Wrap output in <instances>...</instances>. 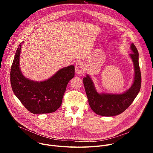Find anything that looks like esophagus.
Returning a JSON list of instances; mask_svg holds the SVG:
<instances>
[{"instance_id": "obj_1", "label": "esophagus", "mask_w": 153, "mask_h": 153, "mask_svg": "<svg viewBox=\"0 0 153 153\" xmlns=\"http://www.w3.org/2000/svg\"><path fill=\"white\" fill-rule=\"evenodd\" d=\"M76 72L77 74H83L85 72V67L81 62H78L75 66Z\"/></svg>"}]
</instances>
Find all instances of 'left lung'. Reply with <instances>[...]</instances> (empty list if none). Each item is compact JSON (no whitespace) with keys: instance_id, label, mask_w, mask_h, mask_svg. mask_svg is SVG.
I'll list each match as a JSON object with an SVG mask.
<instances>
[{"instance_id":"obj_1","label":"left lung","mask_w":153,"mask_h":153,"mask_svg":"<svg viewBox=\"0 0 153 153\" xmlns=\"http://www.w3.org/2000/svg\"><path fill=\"white\" fill-rule=\"evenodd\" d=\"M133 53L131 57L135 70L133 85L126 92L121 94H99L95 90L91 78L86 76L83 79L85 90L89 105L97 114L103 116H114L121 114L133 103L137 96L141 86V73L139 65V53L134 43L131 45Z\"/></svg>"}]
</instances>
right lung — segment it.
Wrapping results in <instances>:
<instances>
[{
	"label": "right lung",
	"instance_id": "right-lung-1",
	"mask_svg": "<svg viewBox=\"0 0 153 153\" xmlns=\"http://www.w3.org/2000/svg\"><path fill=\"white\" fill-rule=\"evenodd\" d=\"M22 43L16 50L11 68L12 90L20 102L31 113H53L60 106L67 86L74 77V67L70 65L63 68L45 81L37 82L28 80L22 74L19 69Z\"/></svg>",
	"mask_w": 153,
	"mask_h": 153
}]
</instances>
